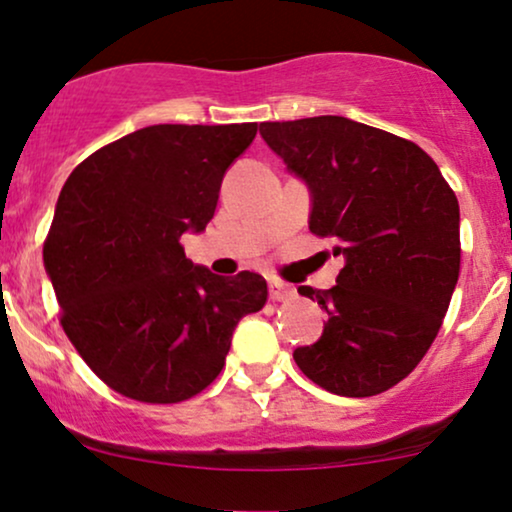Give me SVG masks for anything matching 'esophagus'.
Segmentation results:
<instances>
[{
    "instance_id": "34e87169",
    "label": "esophagus",
    "mask_w": 512,
    "mask_h": 512,
    "mask_svg": "<svg viewBox=\"0 0 512 512\" xmlns=\"http://www.w3.org/2000/svg\"><path fill=\"white\" fill-rule=\"evenodd\" d=\"M269 297L274 302H286V300H293L295 290L290 288L288 283L278 281V278H269Z\"/></svg>"
}]
</instances>
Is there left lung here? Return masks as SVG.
<instances>
[{"mask_svg": "<svg viewBox=\"0 0 512 512\" xmlns=\"http://www.w3.org/2000/svg\"><path fill=\"white\" fill-rule=\"evenodd\" d=\"M260 134L307 181L309 231L345 260L331 290L300 288L328 323L295 364L340 397L390 390L425 357L454 295L456 193L413 141L340 115L262 122Z\"/></svg>", "mask_w": 512, "mask_h": 512, "instance_id": "obj_1", "label": "left lung"}]
</instances>
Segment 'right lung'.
<instances>
[{"instance_id": "add662e5", "label": "right lung", "mask_w": 512, "mask_h": 512, "mask_svg": "<svg viewBox=\"0 0 512 512\" xmlns=\"http://www.w3.org/2000/svg\"><path fill=\"white\" fill-rule=\"evenodd\" d=\"M255 134L257 122L144 127L63 184L44 267L68 340L122 397H196L222 373L236 323L267 302L260 274L217 276L179 243L215 215L224 172Z\"/></svg>"}]
</instances>
